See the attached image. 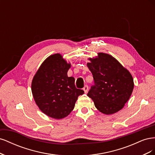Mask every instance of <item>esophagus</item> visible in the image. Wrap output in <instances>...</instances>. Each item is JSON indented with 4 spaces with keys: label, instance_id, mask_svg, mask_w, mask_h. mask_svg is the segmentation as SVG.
Segmentation results:
<instances>
[{
    "label": "esophagus",
    "instance_id": "34e87169",
    "mask_svg": "<svg viewBox=\"0 0 155 155\" xmlns=\"http://www.w3.org/2000/svg\"><path fill=\"white\" fill-rule=\"evenodd\" d=\"M83 91H84V92H85V93H87L88 92V85H85V86H84Z\"/></svg>",
    "mask_w": 155,
    "mask_h": 155
}]
</instances>
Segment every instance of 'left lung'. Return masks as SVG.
Wrapping results in <instances>:
<instances>
[{
	"label": "left lung",
	"mask_w": 155,
	"mask_h": 155,
	"mask_svg": "<svg viewBox=\"0 0 155 155\" xmlns=\"http://www.w3.org/2000/svg\"><path fill=\"white\" fill-rule=\"evenodd\" d=\"M87 67L94 78L87 96L101 112L116 113L124 107L133 92V78L130 72L112 56L99 53L98 58L89 59Z\"/></svg>",
	"instance_id": "obj_1"
}]
</instances>
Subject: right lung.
<instances>
[{"mask_svg":"<svg viewBox=\"0 0 155 155\" xmlns=\"http://www.w3.org/2000/svg\"><path fill=\"white\" fill-rule=\"evenodd\" d=\"M70 64L59 54L45 60L33 78L31 92L40 110L54 119L67 116L74 109L79 96L84 91L75 85V79L68 77Z\"/></svg>","mask_w":155,"mask_h":155,"instance_id":"obj_1","label":"right lung"}]
</instances>
